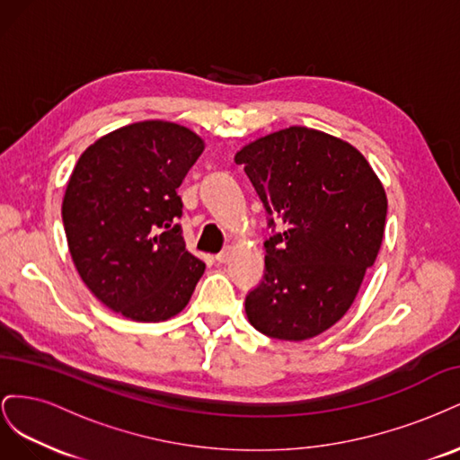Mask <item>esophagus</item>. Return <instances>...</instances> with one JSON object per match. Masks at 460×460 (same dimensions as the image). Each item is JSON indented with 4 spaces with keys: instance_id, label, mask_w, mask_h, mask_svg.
Returning a JSON list of instances; mask_svg holds the SVG:
<instances>
[{
    "instance_id": "34e87169",
    "label": "esophagus",
    "mask_w": 460,
    "mask_h": 460,
    "mask_svg": "<svg viewBox=\"0 0 460 460\" xmlns=\"http://www.w3.org/2000/svg\"><path fill=\"white\" fill-rule=\"evenodd\" d=\"M232 257V249H225V252H220L218 255H215L217 262H228Z\"/></svg>"
}]
</instances>
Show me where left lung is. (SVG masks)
Wrapping results in <instances>:
<instances>
[{
    "instance_id": "8db88e82",
    "label": "left lung",
    "mask_w": 460,
    "mask_h": 460,
    "mask_svg": "<svg viewBox=\"0 0 460 460\" xmlns=\"http://www.w3.org/2000/svg\"><path fill=\"white\" fill-rule=\"evenodd\" d=\"M234 161L286 225L264 242L267 270L245 297V314L269 338L311 340L349 311L378 257L385 190L357 147L307 127L261 136Z\"/></svg>"
}]
</instances>
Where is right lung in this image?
Listing matches in <instances>:
<instances>
[{"mask_svg":"<svg viewBox=\"0 0 460 460\" xmlns=\"http://www.w3.org/2000/svg\"><path fill=\"white\" fill-rule=\"evenodd\" d=\"M205 149L182 124L142 120L82 153L63 198L75 267L105 307L136 323L182 311L205 262L186 249L176 190Z\"/></svg>","mask_w":460,"mask_h":460,"instance_id":"right-lung-1","label":"right lung"}]
</instances>
